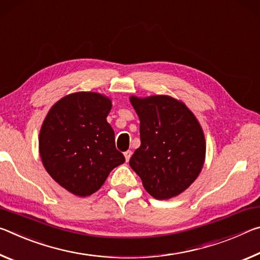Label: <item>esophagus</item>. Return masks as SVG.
I'll use <instances>...</instances> for the list:
<instances>
[{
    "instance_id": "34e87169",
    "label": "esophagus",
    "mask_w": 260,
    "mask_h": 260,
    "mask_svg": "<svg viewBox=\"0 0 260 260\" xmlns=\"http://www.w3.org/2000/svg\"><path fill=\"white\" fill-rule=\"evenodd\" d=\"M131 155H133V152H131L130 150H127V151H125V152H124V158H125V161H126V162H127V161L130 160Z\"/></svg>"
}]
</instances>
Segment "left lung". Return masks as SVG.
<instances>
[{
    "label": "left lung",
    "mask_w": 260,
    "mask_h": 260,
    "mask_svg": "<svg viewBox=\"0 0 260 260\" xmlns=\"http://www.w3.org/2000/svg\"><path fill=\"white\" fill-rule=\"evenodd\" d=\"M140 126V146L130 167L155 199H169L192 184L205 161V137L193 113L168 95L130 98Z\"/></svg>",
    "instance_id": "obj_1"
}]
</instances>
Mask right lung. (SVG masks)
<instances>
[{
  "label": "right lung",
  "instance_id": "obj_1",
  "mask_svg": "<svg viewBox=\"0 0 260 260\" xmlns=\"http://www.w3.org/2000/svg\"><path fill=\"white\" fill-rule=\"evenodd\" d=\"M110 109L112 101L99 93H72L58 100L42 123L39 151L44 167L79 197L99 190L109 173L125 161L106 120Z\"/></svg>",
  "mask_w": 260,
  "mask_h": 260
}]
</instances>
